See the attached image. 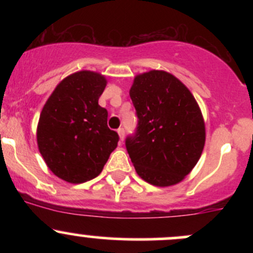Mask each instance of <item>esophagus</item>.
<instances>
[{
    "mask_svg": "<svg viewBox=\"0 0 253 253\" xmlns=\"http://www.w3.org/2000/svg\"><path fill=\"white\" fill-rule=\"evenodd\" d=\"M117 133H119L120 142H124V138H125V129H124V128H119V129H117Z\"/></svg>",
    "mask_w": 253,
    "mask_h": 253,
    "instance_id": "esophagus-1",
    "label": "esophagus"
}]
</instances>
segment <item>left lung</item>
<instances>
[{"instance_id": "1", "label": "left lung", "mask_w": 253, "mask_h": 253, "mask_svg": "<svg viewBox=\"0 0 253 253\" xmlns=\"http://www.w3.org/2000/svg\"><path fill=\"white\" fill-rule=\"evenodd\" d=\"M129 96L138 127L126 148L137 174L158 187L181 182L206 143L205 120L195 96L180 79L158 70L137 75Z\"/></svg>"}]
</instances>
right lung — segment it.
I'll list each match as a JSON object with an SVG mask.
<instances>
[{
    "label": "right lung",
    "mask_w": 253,
    "mask_h": 253,
    "mask_svg": "<svg viewBox=\"0 0 253 253\" xmlns=\"http://www.w3.org/2000/svg\"><path fill=\"white\" fill-rule=\"evenodd\" d=\"M105 76L79 71L60 82L40 114L39 152L47 168L70 183H82L103 171L119 134L108 127V111L98 104Z\"/></svg>",
    "instance_id": "1"
}]
</instances>
